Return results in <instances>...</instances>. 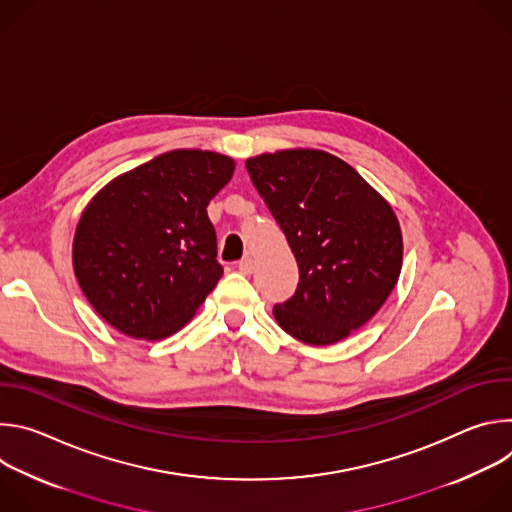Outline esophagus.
I'll return each instance as SVG.
<instances>
[{
	"label": "esophagus",
	"instance_id": "obj_1",
	"mask_svg": "<svg viewBox=\"0 0 512 512\" xmlns=\"http://www.w3.org/2000/svg\"><path fill=\"white\" fill-rule=\"evenodd\" d=\"M239 271L241 273H245V275H249V273H253V267H255V263H253V259L251 257H245V259H241L239 261Z\"/></svg>",
	"mask_w": 512,
	"mask_h": 512
}]
</instances>
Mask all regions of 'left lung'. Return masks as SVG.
Listing matches in <instances>:
<instances>
[{
	"mask_svg": "<svg viewBox=\"0 0 512 512\" xmlns=\"http://www.w3.org/2000/svg\"><path fill=\"white\" fill-rule=\"evenodd\" d=\"M300 267L277 324L328 346L367 324L387 302L403 265L391 204L344 160L322 150H281L245 162Z\"/></svg>",
	"mask_w": 512,
	"mask_h": 512,
	"instance_id": "1",
	"label": "left lung"
}]
</instances>
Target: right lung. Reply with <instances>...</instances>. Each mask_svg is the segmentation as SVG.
I'll return each instance as SVG.
<instances>
[{
	"instance_id": "1",
	"label": "right lung",
	"mask_w": 512,
	"mask_h": 512,
	"mask_svg": "<svg viewBox=\"0 0 512 512\" xmlns=\"http://www.w3.org/2000/svg\"><path fill=\"white\" fill-rule=\"evenodd\" d=\"M233 172L229 156L174 150L91 198L72 241V267L107 324L160 340L192 320L223 275L206 206Z\"/></svg>"
}]
</instances>
